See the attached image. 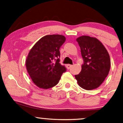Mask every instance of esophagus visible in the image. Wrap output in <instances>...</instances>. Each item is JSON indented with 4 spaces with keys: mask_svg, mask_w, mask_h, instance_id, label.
<instances>
[{
    "mask_svg": "<svg viewBox=\"0 0 123 123\" xmlns=\"http://www.w3.org/2000/svg\"><path fill=\"white\" fill-rule=\"evenodd\" d=\"M72 67V65H67V66H66V67H67V68L68 69H69V68H71V67Z\"/></svg>",
    "mask_w": 123,
    "mask_h": 123,
    "instance_id": "34e87169",
    "label": "esophagus"
}]
</instances>
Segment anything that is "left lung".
<instances>
[{
	"mask_svg": "<svg viewBox=\"0 0 123 123\" xmlns=\"http://www.w3.org/2000/svg\"><path fill=\"white\" fill-rule=\"evenodd\" d=\"M76 41L80 47L83 63L80 73L75 75V78L82 88L96 89L102 85L109 73V55L101 42L96 37L82 36Z\"/></svg>",
	"mask_w": 123,
	"mask_h": 123,
	"instance_id": "1",
	"label": "left lung"
}]
</instances>
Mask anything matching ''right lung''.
I'll return each mask as SVG.
<instances>
[{
    "mask_svg": "<svg viewBox=\"0 0 123 123\" xmlns=\"http://www.w3.org/2000/svg\"><path fill=\"white\" fill-rule=\"evenodd\" d=\"M66 41L61 35H46L31 49L26 60V67L31 79L40 88L49 89L58 83L66 71L60 63V49Z\"/></svg>",
    "mask_w": 123,
    "mask_h": 123,
    "instance_id": "add662e5",
    "label": "right lung"
}]
</instances>
